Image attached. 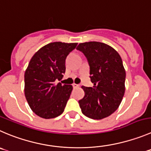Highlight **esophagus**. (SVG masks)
Listing matches in <instances>:
<instances>
[{"instance_id":"esophagus-1","label":"esophagus","mask_w":151,"mask_h":151,"mask_svg":"<svg viewBox=\"0 0 151 151\" xmlns=\"http://www.w3.org/2000/svg\"><path fill=\"white\" fill-rule=\"evenodd\" d=\"M73 87H74V88H76V87H79V84H73Z\"/></svg>"}]
</instances>
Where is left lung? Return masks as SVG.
I'll use <instances>...</instances> for the list:
<instances>
[{
  "label": "left lung",
  "mask_w": 151,
  "mask_h": 151,
  "mask_svg": "<svg viewBox=\"0 0 151 151\" xmlns=\"http://www.w3.org/2000/svg\"><path fill=\"white\" fill-rule=\"evenodd\" d=\"M82 52L90 66L93 87L82 86L84 96L79 100L83 114L93 119H101L118 109L124 94L126 73L122 60L113 48L97 41L81 43Z\"/></svg>",
  "instance_id": "8db88e82"
}]
</instances>
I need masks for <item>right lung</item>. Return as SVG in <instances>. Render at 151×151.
Masks as SVG:
<instances>
[{
    "label": "right lung",
    "instance_id": "add662e5",
    "mask_svg": "<svg viewBox=\"0 0 151 151\" xmlns=\"http://www.w3.org/2000/svg\"><path fill=\"white\" fill-rule=\"evenodd\" d=\"M77 43L52 42L40 49L29 63L24 74V93L32 110L44 119L64 112L73 86L56 83L65 73L67 55Z\"/></svg>",
    "mask_w": 151,
    "mask_h": 151
}]
</instances>
